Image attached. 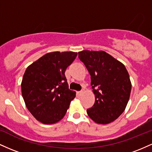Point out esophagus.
Here are the masks:
<instances>
[{"mask_svg":"<svg viewBox=\"0 0 152 152\" xmlns=\"http://www.w3.org/2000/svg\"><path fill=\"white\" fill-rule=\"evenodd\" d=\"M83 94V91H81L78 92V95H80V96L82 95Z\"/></svg>","mask_w":152,"mask_h":152,"instance_id":"obj_1","label":"esophagus"}]
</instances>
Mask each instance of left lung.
Listing matches in <instances>:
<instances>
[{"instance_id":"left-lung-1","label":"left lung","mask_w":152,"mask_h":152,"mask_svg":"<svg viewBox=\"0 0 152 152\" xmlns=\"http://www.w3.org/2000/svg\"><path fill=\"white\" fill-rule=\"evenodd\" d=\"M78 58L91 76L95 103L87 109L88 116L97 124L116 120L127 105L132 83L126 67L105 51L82 50Z\"/></svg>"}]
</instances>
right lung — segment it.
Here are the masks:
<instances>
[{
    "label": "right lung",
    "instance_id": "obj_1",
    "mask_svg": "<svg viewBox=\"0 0 152 152\" xmlns=\"http://www.w3.org/2000/svg\"><path fill=\"white\" fill-rule=\"evenodd\" d=\"M75 52L48 53L26 69L21 83L26 106L38 121L51 124L65 116L76 92L69 90L66 68L76 58Z\"/></svg>",
    "mask_w": 152,
    "mask_h": 152
}]
</instances>
